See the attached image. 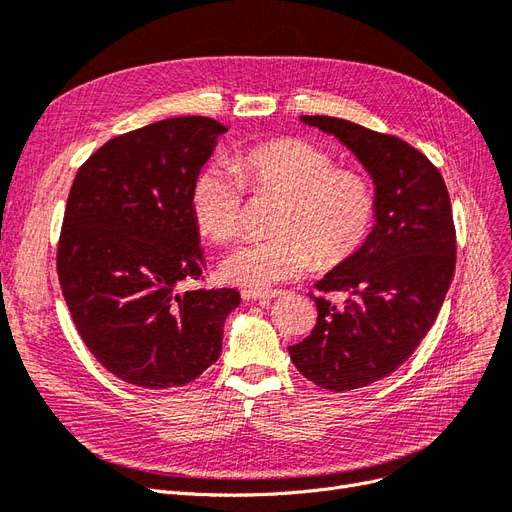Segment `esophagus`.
<instances>
[{
  "mask_svg": "<svg viewBox=\"0 0 512 512\" xmlns=\"http://www.w3.org/2000/svg\"><path fill=\"white\" fill-rule=\"evenodd\" d=\"M276 296H281V291H255V289H244L242 291V300L244 302H264V300H272Z\"/></svg>",
  "mask_w": 512,
  "mask_h": 512,
  "instance_id": "34e87169",
  "label": "esophagus"
}]
</instances>
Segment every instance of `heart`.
<instances>
[{"label":"heart","instance_id":"1","mask_svg":"<svg viewBox=\"0 0 512 512\" xmlns=\"http://www.w3.org/2000/svg\"><path fill=\"white\" fill-rule=\"evenodd\" d=\"M246 191L281 197L268 240H248L223 259L221 276L244 289H270L313 266L332 268L367 244L377 218L375 188L356 169L302 139L248 145L229 163L203 167L193 184V214L206 236L223 242L242 225Z\"/></svg>","mask_w":512,"mask_h":512}]
</instances>
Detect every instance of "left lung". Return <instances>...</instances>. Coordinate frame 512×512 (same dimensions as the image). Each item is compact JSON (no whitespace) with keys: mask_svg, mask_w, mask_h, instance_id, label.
I'll list each match as a JSON object with an SVG mask.
<instances>
[{"mask_svg":"<svg viewBox=\"0 0 512 512\" xmlns=\"http://www.w3.org/2000/svg\"><path fill=\"white\" fill-rule=\"evenodd\" d=\"M302 122L337 137L371 173L377 218L360 251L315 287L317 324L289 347L309 382L356 390L397 371L442 309L457 264V231L442 173L410 143L328 115ZM341 290L337 307L326 293Z\"/></svg>","mask_w":512,"mask_h":512,"instance_id":"left-lung-1","label":"left lung"}]
</instances>
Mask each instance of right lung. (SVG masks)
I'll list each match as a JSON object with an SVG mask.
<instances>
[{"label":"right lung","instance_id":"1","mask_svg":"<svg viewBox=\"0 0 512 512\" xmlns=\"http://www.w3.org/2000/svg\"><path fill=\"white\" fill-rule=\"evenodd\" d=\"M225 126L169 118L113 137L79 167L57 242V276L79 337L141 388L191 384L221 356L236 289L180 291L206 259L193 184Z\"/></svg>","mask_w":512,"mask_h":512}]
</instances>
